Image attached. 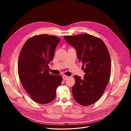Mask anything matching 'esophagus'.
Here are the masks:
<instances>
[{
  "label": "esophagus",
  "mask_w": 131,
  "mask_h": 131,
  "mask_svg": "<svg viewBox=\"0 0 131 131\" xmlns=\"http://www.w3.org/2000/svg\"><path fill=\"white\" fill-rule=\"evenodd\" d=\"M68 78V76H66V75H63V80H66Z\"/></svg>",
  "instance_id": "obj_1"
}]
</instances>
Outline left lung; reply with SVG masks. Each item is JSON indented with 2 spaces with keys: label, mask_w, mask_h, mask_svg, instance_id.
<instances>
[{
  "label": "left lung",
  "mask_w": 131,
  "mask_h": 131,
  "mask_svg": "<svg viewBox=\"0 0 131 131\" xmlns=\"http://www.w3.org/2000/svg\"><path fill=\"white\" fill-rule=\"evenodd\" d=\"M64 38L76 49L85 73L83 79L74 76L73 97L82 106L92 105L101 98L109 81L111 66L108 49L102 40L89 34L64 36Z\"/></svg>",
  "instance_id": "obj_1"
}]
</instances>
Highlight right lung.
Returning a JSON list of instances; mask_svg holds the SVG:
<instances>
[{
    "instance_id": "obj_1",
    "label": "right lung",
    "mask_w": 131,
    "mask_h": 131,
    "mask_svg": "<svg viewBox=\"0 0 131 131\" xmlns=\"http://www.w3.org/2000/svg\"><path fill=\"white\" fill-rule=\"evenodd\" d=\"M61 39L46 34L35 36L24 43L18 60V74L21 83L36 103L46 104L55 97L56 90L62 81L61 75L48 70L54 51Z\"/></svg>"
}]
</instances>
